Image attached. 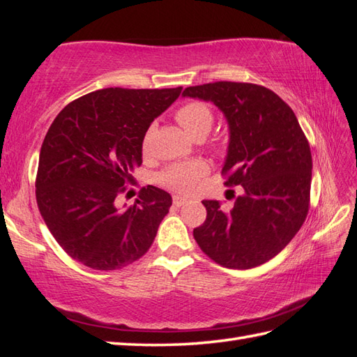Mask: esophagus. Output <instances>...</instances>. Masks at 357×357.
<instances>
[{
	"label": "esophagus",
	"mask_w": 357,
	"mask_h": 357,
	"mask_svg": "<svg viewBox=\"0 0 357 357\" xmlns=\"http://www.w3.org/2000/svg\"><path fill=\"white\" fill-rule=\"evenodd\" d=\"M185 202H187V199L183 198V196H173V204H174V206H176V207L184 206Z\"/></svg>",
	"instance_id": "1"
}]
</instances>
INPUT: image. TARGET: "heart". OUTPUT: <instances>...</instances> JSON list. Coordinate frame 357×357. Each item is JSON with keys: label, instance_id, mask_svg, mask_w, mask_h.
<instances>
[{"label": "heart", "instance_id": "b5f03b06", "mask_svg": "<svg viewBox=\"0 0 357 357\" xmlns=\"http://www.w3.org/2000/svg\"><path fill=\"white\" fill-rule=\"evenodd\" d=\"M176 119L195 138H204L210 132L211 124H213V112L206 102L190 101L178 109ZM150 135L151 130L144 136V151L149 150ZM207 173L208 165L201 159H195V161L176 162L167 167L162 173H159L158 179L162 185L172 188L174 192L192 193L198 187L201 178L206 176Z\"/></svg>", "mask_w": 357, "mask_h": 357}]
</instances>
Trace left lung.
<instances>
[{
  "instance_id": "left-lung-1",
  "label": "left lung",
  "mask_w": 357,
  "mask_h": 357,
  "mask_svg": "<svg viewBox=\"0 0 357 357\" xmlns=\"http://www.w3.org/2000/svg\"><path fill=\"white\" fill-rule=\"evenodd\" d=\"M183 96L213 102L229 124L225 185H241L233 207L202 201L207 218L193 236L210 259L247 270L270 261L304 224L310 207L312 151L293 110L270 89L218 81Z\"/></svg>"
}]
</instances>
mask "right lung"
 I'll return each mask as SVG.
<instances>
[{
    "label": "right lung",
    "instance_id": "right-lung-1",
    "mask_svg": "<svg viewBox=\"0 0 357 357\" xmlns=\"http://www.w3.org/2000/svg\"><path fill=\"white\" fill-rule=\"evenodd\" d=\"M176 89H102L67 104L40 151L36 202L64 252L95 270H118L147 253L172 196L147 185L130 207L119 195L142 164L153 119L178 100Z\"/></svg>",
    "mask_w": 357,
    "mask_h": 357
}]
</instances>
